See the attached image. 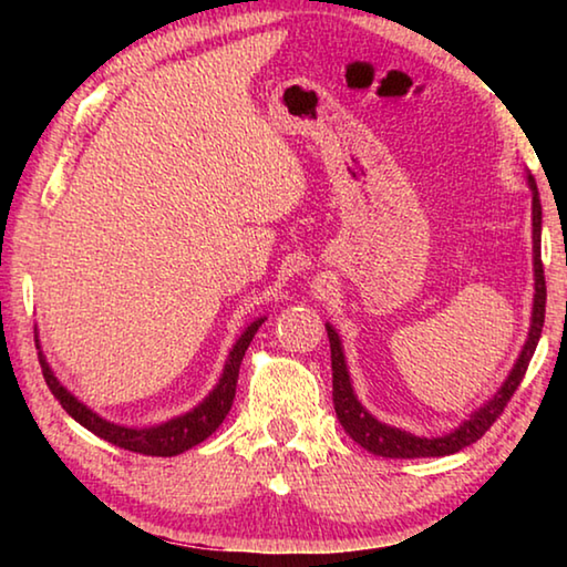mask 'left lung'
I'll return each mask as SVG.
<instances>
[{"label": "left lung", "mask_w": 567, "mask_h": 567, "mask_svg": "<svg viewBox=\"0 0 567 567\" xmlns=\"http://www.w3.org/2000/svg\"><path fill=\"white\" fill-rule=\"evenodd\" d=\"M530 179L533 187V252H535V302H533V324H530V334H527V342L517 358L515 368L511 375H507L505 385L497 390V395L485 402L473 417L465 420L455 433H450L445 437H415L410 433H402V430L388 427L378 422L375 417L364 410L358 398H354L352 385H350V375H348V364H344L342 358V348H340V338L328 324V338H330V358H332V402H334V412H338L340 425L344 427L354 443L362 445L364 450H370L372 455L380 457H443V455H453L457 450H463L467 445L477 443L487 430L493 427V422L503 415V410L507 408V402L515 395V390L520 388V382L527 372V364L533 360V352L537 348V340H540L543 332V322H545V272H543V260H540V229H543V207H540V197H537V187L535 179Z\"/></svg>", "instance_id": "8db88e82"}]
</instances>
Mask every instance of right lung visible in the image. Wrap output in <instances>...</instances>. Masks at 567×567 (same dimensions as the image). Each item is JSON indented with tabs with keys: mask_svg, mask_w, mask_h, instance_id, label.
<instances>
[{
	"mask_svg": "<svg viewBox=\"0 0 567 567\" xmlns=\"http://www.w3.org/2000/svg\"><path fill=\"white\" fill-rule=\"evenodd\" d=\"M262 322H265V318L255 320L243 332V338L235 342V348H233V352H229L227 364H225L223 380H219V385L213 390V395H209L199 408L187 412V415L169 420V422H165V425H157V427H145V430L120 427V425H114V422H107L100 415H94L92 410L84 408L80 400L72 398L70 392L60 385V380L52 375L50 364L44 362L42 352H40L42 375H44L47 388L52 390V395L60 400V405L70 412V415L80 422V425L87 427L90 433H94L102 440H107V443H112V445L130 450V453L172 457V455L185 453V450H189V447H195L197 443H203V440H207L219 425H223L225 415L229 412V408H233L239 364H243L245 350L249 348V342H252L255 332L260 330Z\"/></svg>",
	"mask_w": 567,
	"mask_h": 567,
	"instance_id": "add662e5",
	"label": "right lung"
}]
</instances>
